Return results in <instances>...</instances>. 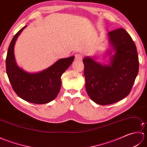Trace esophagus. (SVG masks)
Segmentation results:
<instances>
[{
    "mask_svg": "<svg viewBox=\"0 0 147 147\" xmlns=\"http://www.w3.org/2000/svg\"><path fill=\"white\" fill-rule=\"evenodd\" d=\"M82 55L80 54H76L75 55V61L78 62H80L82 60Z\"/></svg>",
    "mask_w": 147,
    "mask_h": 147,
    "instance_id": "esophagus-1",
    "label": "esophagus"
}]
</instances>
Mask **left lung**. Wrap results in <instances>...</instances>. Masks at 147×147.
Masks as SVG:
<instances>
[{
	"label": "left lung",
	"mask_w": 147,
	"mask_h": 147,
	"mask_svg": "<svg viewBox=\"0 0 147 147\" xmlns=\"http://www.w3.org/2000/svg\"><path fill=\"white\" fill-rule=\"evenodd\" d=\"M108 35L112 47L107 52L109 64L102 65L89 57L83 60L86 92L93 102L102 105L114 104L128 95L139 69L136 45L126 31L121 28Z\"/></svg>",
	"instance_id": "left-lung-1"
}]
</instances>
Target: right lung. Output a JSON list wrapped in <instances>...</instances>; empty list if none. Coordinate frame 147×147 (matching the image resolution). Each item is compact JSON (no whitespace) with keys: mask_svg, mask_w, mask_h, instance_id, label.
I'll return each mask as SVG.
<instances>
[{"mask_svg":"<svg viewBox=\"0 0 147 147\" xmlns=\"http://www.w3.org/2000/svg\"><path fill=\"white\" fill-rule=\"evenodd\" d=\"M26 26L19 31L9 45L5 60L6 72L12 89L24 100L36 104L54 100L61 87V77L73 62L74 56L61 59L51 66L38 73H30L18 66L14 49L18 36Z\"/></svg>","mask_w":147,"mask_h":147,"instance_id":"obj_1","label":"right lung"}]
</instances>
